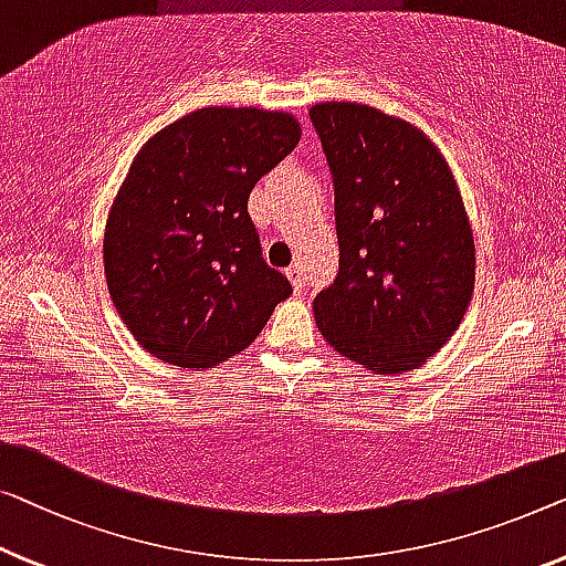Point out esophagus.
Returning <instances> with one entry per match:
<instances>
[{
    "mask_svg": "<svg viewBox=\"0 0 566 566\" xmlns=\"http://www.w3.org/2000/svg\"><path fill=\"white\" fill-rule=\"evenodd\" d=\"M286 276H290L294 292L300 294L302 290H305V272H302L300 264H292L290 269H286Z\"/></svg>",
    "mask_w": 566,
    "mask_h": 566,
    "instance_id": "34e87169",
    "label": "esophagus"
}]
</instances>
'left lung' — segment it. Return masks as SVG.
I'll return each instance as SVG.
<instances>
[{"label":"left lung","mask_w":566,"mask_h":566,"mask_svg":"<svg viewBox=\"0 0 566 566\" xmlns=\"http://www.w3.org/2000/svg\"><path fill=\"white\" fill-rule=\"evenodd\" d=\"M335 188L340 272L312 302L345 358L374 374L419 368L458 331L475 286V241L450 165L415 124L381 108H310Z\"/></svg>","instance_id":"8db88e82"}]
</instances>
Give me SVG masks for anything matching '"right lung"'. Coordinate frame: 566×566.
Masks as SVG:
<instances>
[{
  "instance_id": "obj_1",
  "label": "right lung",
  "mask_w": 566,
  "mask_h": 566,
  "mask_svg": "<svg viewBox=\"0 0 566 566\" xmlns=\"http://www.w3.org/2000/svg\"><path fill=\"white\" fill-rule=\"evenodd\" d=\"M300 134L292 114L208 106L137 151L106 218L104 272L124 325L155 358L213 368L292 294L261 256L249 196Z\"/></svg>"
}]
</instances>
